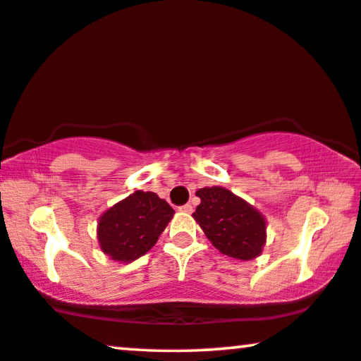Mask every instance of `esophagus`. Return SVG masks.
<instances>
[{"label":"esophagus","instance_id":"34e87169","mask_svg":"<svg viewBox=\"0 0 361 361\" xmlns=\"http://www.w3.org/2000/svg\"><path fill=\"white\" fill-rule=\"evenodd\" d=\"M179 212H182V213H192L193 212V207L190 205V203H187V205H182L179 208Z\"/></svg>","mask_w":361,"mask_h":361}]
</instances>
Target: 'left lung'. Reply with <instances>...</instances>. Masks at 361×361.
<instances>
[{
    "mask_svg": "<svg viewBox=\"0 0 361 361\" xmlns=\"http://www.w3.org/2000/svg\"><path fill=\"white\" fill-rule=\"evenodd\" d=\"M200 205L193 219L219 252L236 260H252L267 241V221L257 208L224 187L198 189Z\"/></svg>",
    "mask_w": 361,
    "mask_h": 361,
    "instance_id": "left-lung-1",
    "label": "left lung"
}]
</instances>
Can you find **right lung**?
Wrapping results in <instances>:
<instances>
[{
	"mask_svg": "<svg viewBox=\"0 0 361 361\" xmlns=\"http://www.w3.org/2000/svg\"><path fill=\"white\" fill-rule=\"evenodd\" d=\"M172 216L169 203L154 192L130 193L99 218V247L116 262H133L158 243Z\"/></svg>",
	"mask_w": 361,
	"mask_h": 361,
	"instance_id": "right-lung-1",
	"label": "right lung"
}]
</instances>
